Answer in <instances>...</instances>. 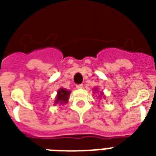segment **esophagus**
Here are the masks:
<instances>
[{
  "instance_id": "1",
  "label": "esophagus",
  "mask_w": 156,
  "mask_h": 156,
  "mask_svg": "<svg viewBox=\"0 0 156 156\" xmlns=\"http://www.w3.org/2000/svg\"><path fill=\"white\" fill-rule=\"evenodd\" d=\"M76 87L78 89H82V88H83V84H78V85L76 86Z\"/></svg>"
}]
</instances>
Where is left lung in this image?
<instances>
[{"label":"left lung","mask_w":156,"mask_h":156,"mask_svg":"<svg viewBox=\"0 0 156 156\" xmlns=\"http://www.w3.org/2000/svg\"><path fill=\"white\" fill-rule=\"evenodd\" d=\"M95 90H97V87H95ZM100 95H104V94H103V92H100ZM99 97H100V98H101V97H100V95H99Z\"/></svg>","instance_id":"obj_1"}]
</instances>
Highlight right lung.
<instances>
[{"label":"right lung","instance_id":"1","mask_svg":"<svg viewBox=\"0 0 156 156\" xmlns=\"http://www.w3.org/2000/svg\"><path fill=\"white\" fill-rule=\"evenodd\" d=\"M70 95V91L68 90H66L64 88H61L57 91V95L55 99V104H64L68 103L69 98Z\"/></svg>","mask_w":156,"mask_h":156}]
</instances>
